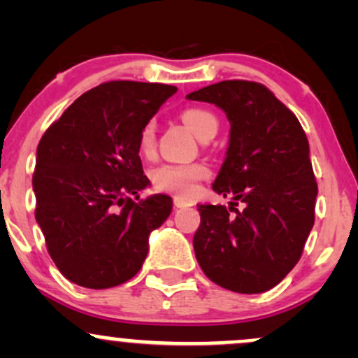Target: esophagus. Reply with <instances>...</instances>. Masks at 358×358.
Returning a JSON list of instances; mask_svg holds the SVG:
<instances>
[{
  "mask_svg": "<svg viewBox=\"0 0 358 358\" xmlns=\"http://www.w3.org/2000/svg\"><path fill=\"white\" fill-rule=\"evenodd\" d=\"M173 204H175V208H187V206H190L189 202L183 201V199H178V197H175V199H173Z\"/></svg>",
  "mask_w": 358,
  "mask_h": 358,
  "instance_id": "obj_1",
  "label": "esophagus"
}]
</instances>
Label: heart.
<instances>
[{
    "label": "heart",
    "mask_w": 358,
    "mask_h": 358,
    "mask_svg": "<svg viewBox=\"0 0 358 358\" xmlns=\"http://www.w3.org/2000/svg\"><path fill=\"white\" fill-rule=\"evenodd\" d=\"M183 122L190 128V131L197 138H204L209 131L218 128L216 117L211 112L204 109H187L182 114ZM140 150L142 152H150L156 143V126L154 122H147L140 133ZM209 169L204 164H161L150 171V182L152 187L159 192L171 194L175 197L194 196L197 189V183L201 180L208 178Z\"/></svg>",
    "instance_id": "heart-1"
}]
</instances>
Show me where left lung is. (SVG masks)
I'll return each mask as SVG.
<instances>
[{
  "mask_svg": "<svg viewBox=\"0 0 358 358\" xmlns=\"http://www.w3.org/2000/svg\"><path fill=\"white\" fill-rule=\"evenodd\" d=\"M187 99L215 103L230 121L227 157L213 190L232 201L229 208L197 206V262L209 280L229 291L272 289L301 258L315 220L317 182L305 131L298 117L255 81L215 83ZM239 201L243 210L235 208Z\"/></svg>",
  "mask_w": 358,
  "mask_h": 358,
  "instance_id": "1",
  "label": "left lung"
}]
</instances>
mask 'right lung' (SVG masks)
<instances>
[{
    "label": "right lung",
    "instance_id": "add662e5",
    "mask_svg": "<svg viewBox=\"0 0 358 358\" xmlns=\"http://www.w3.org/2000/svg\"><path fill=\"white\" fill-rule=\"evenodd\" d=\"M176 93L161 83L109 81L83 93L41 136L32 189L36 222L66 279L88 289L119 286L138 273L149 236L173 208L149 185L140 133Z\"/></svg>",
    "mask_w": 358,
    "mask_h": 358
}]
</instances>
